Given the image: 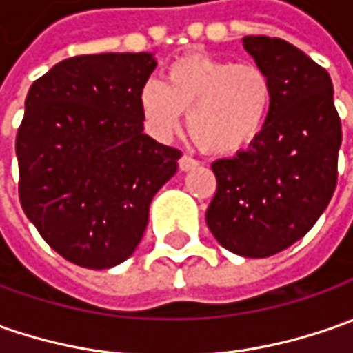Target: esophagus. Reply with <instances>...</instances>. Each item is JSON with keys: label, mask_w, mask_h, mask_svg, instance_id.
<instances>
[{"label": "esophagus", "mask_w": 353, "mask_h": 353, "mask_svg": "<svg viewBox=\"0 0 353 353\" xmlns=\"http://www.w3.org/2000/svg\"><path fill=\"white\" fill-rule=\"evenodd\" d=\"M179 167H181V170L194 169V167H198V159H194V157L190 155H183L179 159Z\"/></svg>", "instance_id": "esophagus-1"}]
</instances>
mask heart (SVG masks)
Listing matches in <instances>:
<instances>
[{"label":"heart","instance_id":"b5f03b06","mask_svg":"<svg viewBox=\"0 0 353 353\" xmlns=\"http://www.w3.org/2000/svg\"><path fill=\"white\" fill-rule=\"evenodd\" d=\"M273 82L263 66L212 54H184L170 64L165 80H147L139 108L147 128L167 137L183 112L200 149L228 155L245 149L267 125L273 110Z\"/></svg>","mask_w":353,"mask_h":353}]
</instances>
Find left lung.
Here are the masks:
<instances>
[{
    "instance_id": "1",
    "label": "left lung",
    "mask_w": 353,
    "mask_h": 353,
    "mask_svg": "<svg viewBox=\"0 0 353 353\" xmlns=\"http://www.w3.org/2000/svg\"><path fill=\"white\" fill-rule=\"evenodd\" d=\"M273 82V110L245 151L212 163L216 194L206 224L225 250L269 257L314 225L338 183L342 123L330 74L277 37H243Z\"/></svg>"
}]
</instances>
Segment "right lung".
Masks as SVG:
<instances>
[{
	"label": "right lung",
	"instance_id": "right-lung-1",
	"mask_svg": "<svg viewBox=\"0 0 353 353\" xmlns=\"http://www.w3.org/2000/svg\"><path fill=\"white\" fill-rule=\"evenodd\" d=\"M149 52L80 54L37 78L17 129L19 200L70 263L110 269L141 241L149 204L181 151L143 133Z\"/></svg>",
	"mask_w": 353,
	"mask_h": 353
}]
</instances>
